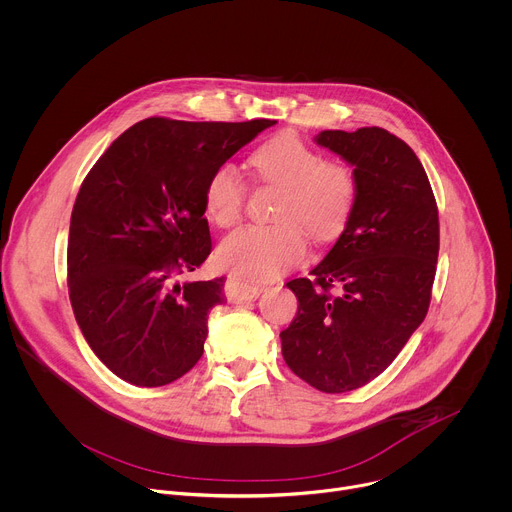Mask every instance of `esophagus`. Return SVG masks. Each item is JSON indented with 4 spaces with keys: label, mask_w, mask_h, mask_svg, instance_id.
<instances>
[{
    "label": "esophagus",
    "mask_w": 512,
    "mask_h": 512,
    "mask_svg": "<svg viewBox=\"0 0 512 512\" xmlns=\"http://www.w3.org/2000/svg\"><path fill=\"white\" fill-rule=\"evenodd\" d=\"M263 289L265 287L259 283H249V281H241L237 277H229V281L225 285V295L229 301L243 303V301H255Z\"/></svg>",
    "instance_id": "1"
}]
</instances>
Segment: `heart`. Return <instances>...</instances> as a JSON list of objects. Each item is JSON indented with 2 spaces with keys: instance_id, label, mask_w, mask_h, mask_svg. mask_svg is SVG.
<instances>
[{
  "instance_id": "b5f03b06",
  "label": "heart",
  "mask_w": 512,
  "mask_h": 512,
  "mask_svg": "<svg viewBox=\"0 0 512 512\" xmlns=\"http://www.w3.org/2000/svg\"><path fill=\"white\" fill-rule=\"evenodd\" d=\"M251 167L265 185L281 187L273 225L243 227L219 245V263L243 279H271L299 265L317 243L335 241L347 227L359 183L351 165L323 155L297 133L283 131L251 155ZM247 185L229 163L213 169L205 185L209 219L229 229L243 217Z\"/></svg>"
}]
</instances>
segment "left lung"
<instances>
[{
  "label": "left lung",
  "instance_id": "obj_1",
  "mask_svg": "<svg viewBox=\"0 0 512 512\" xmlns=\"http://www.w3.org/2000/svg\"><path fill=\"white\" fill-rule=\"evenodd\" d=\"M315 139L355 167L359 195L311 277L287 283L299 309L281 347L299 379L345 393L379 377L427 317L439 209L419 157L387 129H327Z\"/></svg>",
  "mask_w": 512,
  "mask_h": 512
}]
</instances>
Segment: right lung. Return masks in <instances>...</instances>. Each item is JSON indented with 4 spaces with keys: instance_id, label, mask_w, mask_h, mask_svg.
<instances>
[{
    "instance_id": "1",
    "label": "right lung",
    "mask_w": 512,
    "mask_h": 512,
    "mask_svg": "<svg viewBox=\"0 0 512 512\" xmlns=\"http://www.w3.org/2000/svg\"><path fill=\"white\" fill-rule=\"evenodd\" d=\"M271 125L147 117L83 179L67 241L69 301L87 345L119 379L163 387L201 359L225 277H177L211 253L209 175Z\"/></svg>"
}]
</instances>
